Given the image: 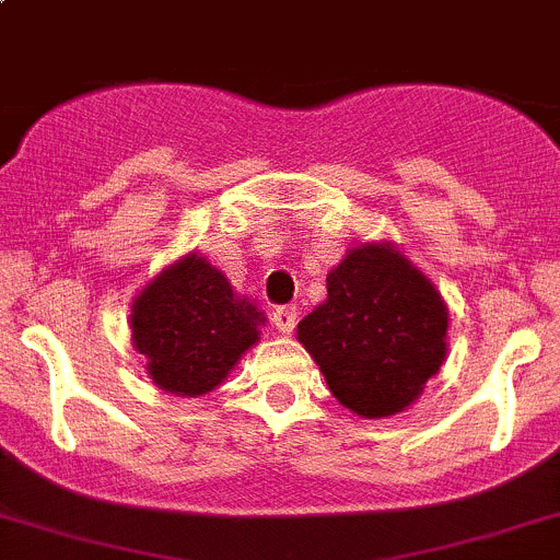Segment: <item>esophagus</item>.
Returning <instances> with one entry per match:
<instances>
[{"instance_id": "1", "label": "esophagus", "mask_w": 560, "mask_h": 560, "mask_svg": "<svg viewBox=\"0 0 560 560\" xmlns=\"http://www.w3.org/2000/svg\"><path fill=\"white\" fill-rule=\"evenodd\" d=\"M273 324L279 327L281 335H290V331L298 327V308L294 305H279L273 311Z\"/></svg>"}]
</instances>
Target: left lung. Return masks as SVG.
<instances>
[{"instance_id": "left-lung-1", "label": "left lung", "mask_w": 560, "mask_h": 560, "mask_svg": "<svg viewBox=\"0 0 560 560\" xmlns=\"http://www.w3.org/2000/svg\"><path fill=\"white\" fill-rule=\"evenodd\" d=\"M450 311L393 244H359L329 270L327 300L298 324L331 396L370 420L420 398L446 361Z\"/></svg>"}]
</instances>
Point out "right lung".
<instances>
[{"label": "right lung", "instance_id": "add662e5", "mask_svg": "<svg viewBox=\"0 0 560 560\" xmlns=\"http://www.w3.org/2000/svg\"><path fill=\"white\" fill-rule=\"evenodd\" d=\"M262 324L255 303L236 298L231 281L196 252L149 281L130 316L132 346L156 388L190 398L229 377L260 340Z\"/></svg>", "mask_w": 560, "mask_h": 560}]
</instances>
